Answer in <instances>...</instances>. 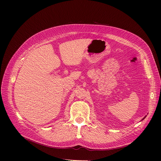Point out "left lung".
<instances>
[{"mask_svg": "<svg viewBox=\"0 0 161 161\" xmlns=\"http://www.w3.org/2000/svg\"><path fill=\"white\" fill-rule=\"evenodd\" d=\"M146 116H147V115H146V116H145V117H143V119H142V120H143V119H145V118H146Z\"/></svg>", "mask_w": 161, "mask_h": 161, "instance_id": "1", "label": "left lung"}]
</instances>
